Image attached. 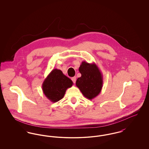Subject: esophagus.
I'll use <instances>...</instances> for the list:
<instances>
[{
  "label": "esophagus",
  "mask_w": 149,
  "mask_h": 149,
  "mask_svg": "<svg viewBox=\"0 0 149 149\" xmlns=\"http://www.w3.org/2000/svg\"><path fill=\"white\" fill-rule=\"evenodd\" d=\"M71 80H72V81H73V83H75V82H76V77H72V78H71Z\"/></svg>",
  "instance_id": "obj_1"
}]
</instances>
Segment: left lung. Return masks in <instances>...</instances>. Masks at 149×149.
Listing matches in <instances>:
<instances>
[{
	"label": "left lung",
	"instance_id": "left-lung-1",
	"mask_svg": "<svg viewBox=\"0 0 149 149\" xmlns=\"http://www.w3.org/2000/svg\"><path fill=\"white\" fill-rule=\"evenodd\" d=\"M79 71L81 76L78 78L76 85L87 99H94L101 92L103 87V75L98 66L93 63L82 61Z\"/></svg>",
	"mask_w": 149,
	"mask_h": 149
}]
</instances>
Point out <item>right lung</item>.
Returning a JSON list of instances; mask_svg holds the SVG:
<instances>
[{
    "instance_id": "right-lung-1",
    "label": "right lung",
    "mask_w": 149,
    "mask_h": 149,
    "mask_svg": "<svg viewBox=\"0 0 149 149\" xmlns=\"http://www.w3.org/2000/svg\"><path fill=\"white\" fill-rule=\"evenodd\" d=\"M72 84L71 79L65 75L61 70L55 69L43 81L42 88L45 96L55 103L64 97L67 89Z\"/></svg>"
}]
</instances>
